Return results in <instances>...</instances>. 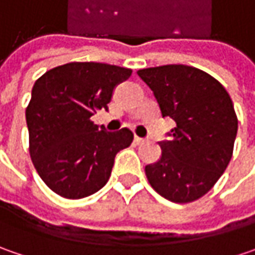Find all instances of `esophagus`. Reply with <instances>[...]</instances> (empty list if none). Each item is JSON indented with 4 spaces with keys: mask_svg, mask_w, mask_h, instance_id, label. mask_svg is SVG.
Returning a JSON list of instances; mask_svg holds the SVG:
<instances>
[{
    "mask_svg": "<svg viewBox=\"0 0 255 255\" xmlns=\"http://www.w3.org/2000/svg\"><path fill=\"white\" fill-rule=\"evenodd\" d=\"M134 142L137 143V144H142L144 142V139L143 137H139V136H134Z\"/></svg>",
    "mask_w": 255,
    "mask_h": 255,
    "instance_id": "esophagus-1",
    "label": "esophagus"
}]
</instances>
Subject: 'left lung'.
Wrapping results in <instances>:
<instances>
[{
  "instance_id": "8db88e82",
  "label": "left lung",
  "mask_w": 255,
  "mask_h": 255,
  "mask_svg": "<svg viewBox=\"0 0 255 255\" xmlns=\"http://www.w3.org/2000/svg\"><path fill=\"white\" fill-rule=\"evenodd\" d=\"M159 103L163 118L176 128L160 142L162 157L144 167L162 197L190 203L217 183L233 156L239 121L230 95L204 71L187 65H163L137 71Z\"/></svg>"
}]
</instances>
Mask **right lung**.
I'll list each match as a JSON object with an SVG mask.
<instances>
[{
  "label": "right lung",
  "instance_id": "obj_1",
  "mask_svg": "<svg viewBox=\"0 0 255 255\" xmlns=\"http://www.w3.org/2000/svg\"><path fill=\"white\" fill-rule=\"evenodd\" d=\"M128 68L99 62H69L36 79L25 111L29 154L44 183L65 199H84L111 177L115 156L130 146L133 133L106 132L91 116L108 109Z\"/></svg>",
  "mask_w": 255,
  "mask_h": 255
}]
</instances>
